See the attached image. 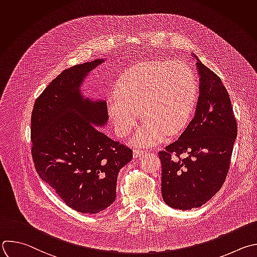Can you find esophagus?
I'll list each match as a JSON object with an SVG mask.
<instances>
[{
    "mask_svg": "<svg viewBox=\"0 0 257 257\" xmlns=\"http://www.w3.org/2000/svg\"><path fill=\"white\" fill-rule=\"evenodd\" d=\"M144 153V150L143 149H140V148H135L134 150H133V156L134 157H138V156H140L141 154H143Z\"/></svg>",
    "mask_w": 257,
    "mask_h": 257,
    "instance_id": "esophagus-1",
    "label": "esophagus"
}]
</instances>
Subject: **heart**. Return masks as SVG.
<instances>
[{
	"label": "heart",
	"mask_w": 257,
	"mask_h": 257,
	"mask_svg": "<svg viewBox=\"0 0 257 257\" xmlns=\"http://www.w3.org/2000/svg\"><path fill=\"white\" fill-rule=\"evenodd\" d=\"M197 96V80L187 63L141 62L121 74L108 112L120 137L133 130L141 113L146 122L138 130L135 142L152 145L165 133L178 134L188 125Z\"/></svg>",
	"instance_id": "b5f03b06"
}]
</instances>
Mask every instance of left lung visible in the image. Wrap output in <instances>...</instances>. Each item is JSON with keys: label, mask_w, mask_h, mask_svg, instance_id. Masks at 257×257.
Returning a JSON list of instances; mask_svg holds the SVG:
<instances>
[{"label": "left lung", "mask_w": 257, "mask_h": 257, "mask_svg": "<svg viewBox=\"0 0 257 257\" xmlns=\"http://www.w3.org/2000/svg\"><path fill=\"white\" fill-rule=\"evenodd\" d=\"M200 95L195 118L158 152L161 195L172 208L191 210L211 200L229 173L237 122L221 78L199 59Z\"/></svg>", "instance_id": "1"}]
</instances>
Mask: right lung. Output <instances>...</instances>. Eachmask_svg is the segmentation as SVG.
Wrapping results in <instances>:
<instances>
[{
  "label": "right lung",
  "mask_w": 257,
  "mask_h": 257,
  "mask_svg": "<svg viewBox=\"0 0 257 257\" xmlns=\"http://www.w3.org/2000/svg\"><path fill=\"white\" fill-rule=\"evenodd\" d=\"M103 61L64 69L36 99L31 115L37 174L66 206L84 214L114 203L119 170L133 156L131 148L97 127L108 120L107 103L91 102L79 92L83 77Z\"/></svg>",
  "instance_id": "add662e5"
}]
</instances>
